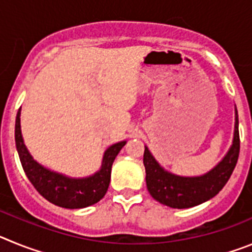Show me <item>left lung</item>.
Wrapping results in <instances>:
<instances>
[{
  "mask_svg": "<svg viewBox=\"0 0 252 252\" xmlns=\"http://www.w3.org/2000/svg\"><path fill=\"white\" fill-rule=\"evenodd\" d=\"M235 111V132L230 150L212 170L201 177H180L169 173L160 166L145 146L144 165L146 171V186L155 201L171 208H190L213 198L226 186L240 153L239 115L237 110Z\"/></svg>",
  "mask_w": 252,
  "mask_h": 252,
  "instance_id": "8db88e82",
  "label": "left lung"
}]
</instances>
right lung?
<instances>
[{"instance_id":"right-lung-1","label":"right lung","mask_w":252,"mask_h":252,"mask_svg":"<svg viewBox=\"0 0 252 252\" xmlns=\"http://www.w3.org/2000/svg\"><path fill=\"white\" fill-rule=\"evenodd\" d=\"M20 115L21 112L19 110L15 125L16 149L26 177L37 192L50 203L69 209L84 208L101 201L110 186L111 169L115 158L126 141L113 144L104 151L102 166L97 173L87 178H69L44 168L31 157L22 139Z\"/></svg>"}]
</instances>
